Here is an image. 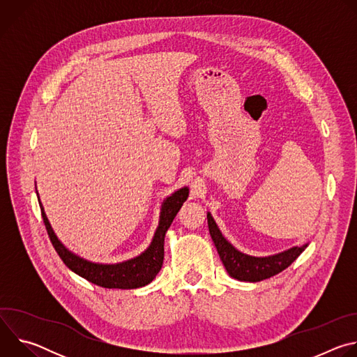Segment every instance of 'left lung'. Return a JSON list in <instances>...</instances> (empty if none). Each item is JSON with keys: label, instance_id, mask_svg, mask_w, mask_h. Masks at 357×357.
<instances>
[{"label": "left lung", "instance_id": "8db88e82", "mask_svg": "<svg viewBox=\"0 0 357 357\" xmlns=\"http://www.w3.org/2000/svg\"><path fill=\"white\" fill-rule=\"evenodd\" d=\"M208 226L225 268L227 270L230 277L238 281L257 282L284 271L299 257V254L308 245V244H303L299 247L295 245L292 248H288L282 252L274 254V256H268V257H254L238 251L223 237L222 231L219 230L216 222L213 220L209 212H208Z\"/></svg>", "mask_w": 357, "mask_h": 357}]
</instances>
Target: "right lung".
<instances>
[{
  "mask_svg": "<svg viewBox=\"0 0 357 357\" xmlns=\"http://www.w3.org/2000/svg\"><path fill=\"white\" fill-rule=\"evenodd\" d=\"M38 195V192H36ZM189 189L188 186H183L174 192L171 196H168L162 206H161V216H160V225L157 227V231L152 238L149 247L139 254L138 257H134L131 260L117 263V264H100V263H91L89 260H84L75 252L68 250L62 241L56 237L52 226H50L42 203L39 200V206L43 218L45 227L47 230L49 238L52 241L56 252L62 261L77 275L83 277L89 282H93L98 287L103 288H119V289H134L144 287L149 284L152 280L157 277L160 273L162 263H164V240L165 233L168 231L171 223L174 222L176 213L179 212L183 202L188 199ZM39 197V196H38Z\"/></svg>",
  "mask_w": 357,
  "mask_h": 357,
  "instance_id": "1",
  "label": "right lung"
}]
</instances>
